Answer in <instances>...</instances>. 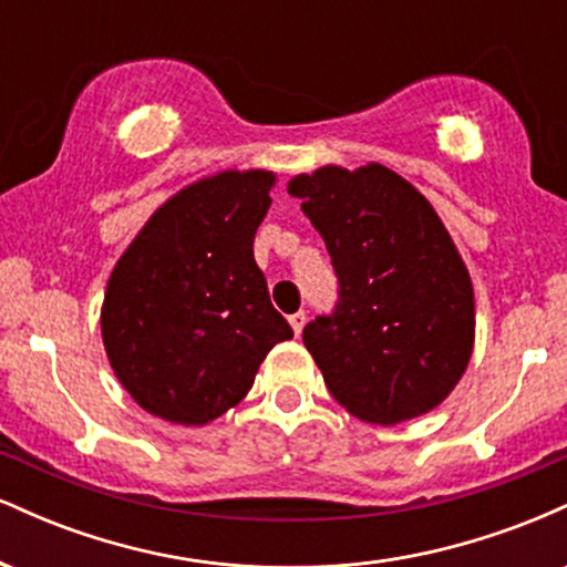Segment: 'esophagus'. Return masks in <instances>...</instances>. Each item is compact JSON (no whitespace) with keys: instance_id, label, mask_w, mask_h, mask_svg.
<instances>
[{"instance_id":"obj_1","label":"esophagus","mask_w":567,"mask_h":567,"mask_svg":"<svg viewBox=\"0 0 567 567\" xmlns=\"http://www.w3.org/2000/svg\"><path fill=\"white\" fill-rule=\"evenodd\" d=\"M288 320H290V328H292V333H296V336H301V330H303V324H306V311H296V315H290Z\"/></svg>"}]
</instances>
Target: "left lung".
<instances>
[{"label":"left lung","mask_w":567,"mask_h":567,"mask_svg":"<svg viewBox=\"0 0 567 567\" xmlns=\"http://www.w3.org/2000/svg\"><path fill=\"white\" fill-rule=\"evenodd\" d=\"M338 277V301L303 328L328 392L357 419L400 424L437 408L474 343L472 279L424 194L383 165L296 175Z\"/></svg>","instance_id":"8db88e82"}]
</instances>
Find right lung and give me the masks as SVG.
Here are the masks:
<instances>
[{
  "mask_svg": "<svg viewBox=\"0 0 567 567\" xmlns=\"http://www.w3.org/2000/svg\"><path fill=\"white\" fill-rule=\"evenodd\" d=\"M275 175L218 173L159 207L109 277L101 333L143 410L199 426L250 392L271 347L292 338L271 306L252 239Z\"/></svg>",
  "mask_w": 567,
  "mask_h": 567,
  "instance_id": "right-lung-1",
  "label": "right lung"
}]
</instances>
